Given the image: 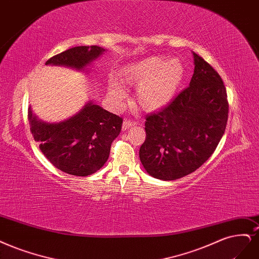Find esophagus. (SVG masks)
Masks as SVG:
<instances>
[{
	"label": "esophagus",
	"instance_id": "esophagus-1",
	"mask_svg": "<svg viewBox=\"0 0 259 259\" xmlns=\"http://www.w3.org/2000/svg\"><path fill=\"white\" fill-rule=\"evenodd\" d=\"M134 125H136L135 122H133L131 120H125L122 124V131H127L130 127H132Z\"/></svg>",
	"mask_w": 259,
	"mask_h": 259
}]
</instances>
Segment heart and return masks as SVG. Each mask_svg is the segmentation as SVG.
I'll return each instance as SVG.
<instances>
[{
  "instance_id": "1",
  "label": "heart",
  "mask_w": 259,
  "mask_h": 259,
  "mask_svg": "<svg viewBox=\"0 0 259 259\" xmlns=\"http://www.w3.org/2000/svg\"><path fill=\"white\" fill-rule=\"evenodd\" d=\"M117 76L122 84L137 87L134 93V103L137 107L154 112L174 101L184 80L185 66L178 58L165 60L153 56L124 65ZM107 92L114 103L119 104L123 99V91L117 83H109Z\"/></svg>"
}]
</instances>
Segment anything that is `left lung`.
Segmentation results:
<instances>
[{
    "label": "left lung",
    "instance_id": "left-lung-1",
    "mask_svg": "<svg viewBox=\"0 0 259 259\" xmlns=\"http://www.w3.org/2000/svg\"><path fill=\"white\" fill-rule=\"evenodd\" d=\"M192 55L195 67L189 88L146 119L140 162L159 180H177L195 171L214 152L226 128L228 102L223 80L201 57Z\"/></svg>",
    "mask_w": 259,
    "mask_h": 259
}]
</instances>
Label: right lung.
<instances>
[{"label":"right lung","instance_id":"obj_1","mask_svg":"<svg viewBox=\"0 0 259 259\" xmlns=\"http://www.w3.org/2000/svg\"><path fill=\"white\" fill-rule=\"evenodd\" d=\"M106 49L79 46L65 50L46 62V65L65 66L90 74L91 65ZM29 122L35 141L49 162L68 175L87 177L104 166L112 141L119 136L122 119L103 109L94 101L72 117L56 123L38 119L29 107Z\"/></svg>","mask_w":259,"mask_h":259}]
</instances>
